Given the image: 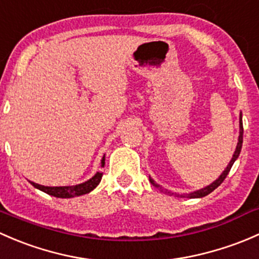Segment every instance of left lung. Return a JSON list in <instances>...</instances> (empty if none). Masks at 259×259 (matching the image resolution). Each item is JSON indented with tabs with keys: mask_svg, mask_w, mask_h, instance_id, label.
<instances>
[{
	"mask_svg": "<svg viewBox=\"0 0 259 259\" xmlns=\"http://www.w3.org/2000/svg\"><path fill=\"white\" fill-rule=\"evenodd\" d=\"M242 143H243V122H242V112H241V113H239V136H238V142H237L236 151H234L233 156H232V159H231V161H229V163L227 164V167H226V169L223 170L222 173H221L220 177H218L215 181H213V182L210 183V185L206 186V187H204V188L197 189V191L191 192V193H183V194L178 193V194H177V193H172V192H169L168 189H164V192H166V193H168L169 196H172V194H173V196H176V197H183V198H185V197H186V198H202V197H204V196H208L210 192L214 191V189L217 188L218 186H220L221 183L223 182V181H225V178L227 177V175L229 173V170H231L232 166H233V163H234V162H236V159L238 158L239 153H241ZM149 182H151L152 185L154 186V187L162 189V187L158 185V183L154 182L153 178L149 177Z\"/></svg>",
	"mask_w": 259,
	"mask_h": 259,
	"instance_id": "obj_1",
	"label": "left lung"
}]
</instances>
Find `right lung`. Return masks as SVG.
Wrapping results in <instances>:
<instances>
[{
  "instance_id": "right-lung-1",
  "label": "right lung",
  "mask_w": 259,
  "mask_h": 259,
  "mask_svg": "<svg viewBox=\"0 0 259 259\" xmlns=\"http://www.w3.org/2000/svg\"><path fill=\"white\" fill-rule=\"evenodd\" d=\"M101 167H105V156L101 159ZM101 178H102V173L97 172L92 178H90L89 181L83 183H79V185L74 186H61V187H49V186H41L38 183L31 182V185L34 188L39 189V191L45 192V193L50 194V196L57 197V198H72V197L77 196H83V194L90 193L93 189L97 187L101 182Z\"/></svg>"
}]
</instances>
